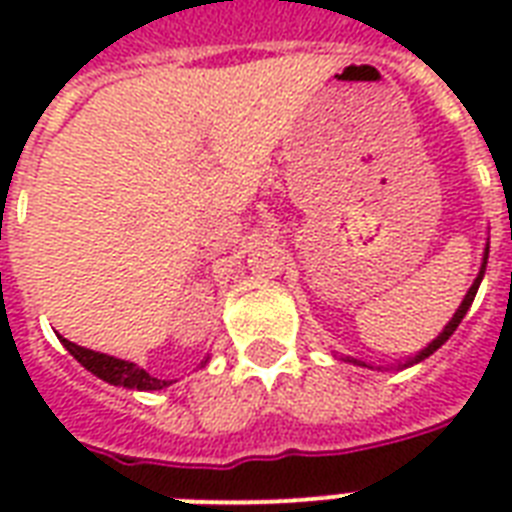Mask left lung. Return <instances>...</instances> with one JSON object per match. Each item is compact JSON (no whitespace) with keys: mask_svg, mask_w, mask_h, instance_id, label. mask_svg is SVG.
<instances>
[{"mask_svg":"<svg viewBox=\"0 0 512 512\" xmlns=\"http://www.w3.org/2000/svg\"><path fill=\"white\" fill-rule=\"evenodd\" d=\"M486 260H489V241H486V247H484V257H481V268H478V276H476V279H473V284H470L468 295L462 297L460 308L454 311V316H452V319H449V324H446V327L441 329V332H438L436 340L428 342V348H422L420 353H414V356L406 358L404 364H398V366H401V369H406V366L420 364V361H425V358H428V356H433V353H436V350L441 348V345H444V342L454 335V329L460 327V321L465 319V313L470 311V305H473V300H476V292H478V287H481V279H484V273H486ZM345 361H350V364H356V366H369V364H366V361H358V358H353V356H345ZM369 369H372V366H369Z\"/></svg>","mask_w":512,"mask_h":512,"instance_id":"left-lung-1","label":"left lung"}]
</instances>
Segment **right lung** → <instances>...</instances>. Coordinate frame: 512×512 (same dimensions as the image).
I'll return each mask as SVG.
<instances>
[{"label":"right lung","instance_id":"add662e5","mask_svg":"<svg viewBox=\"0 0 512 512\" xmlns=\"http://www.w3.org/2000/svg\"><path fill=\"white\" fill-rule=\"evenodd\" d=\"M60 342H63V348H66L87 372H92L95 377H100V380H106L108 385H119V388L130 390H162L170 388L172 382H175L159 380L154 374H148L143 366L132 364V361H124V358L108 356V353H98V350L82 348V345H76V342L66 340V337H60ZM207 361L209 356L201 361V366H207Z\"/></svg>","mask_w":512,"mask_h":512}]
</instances>
